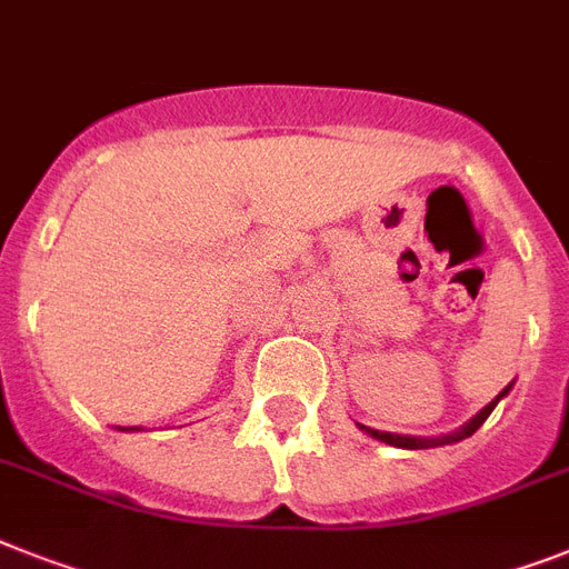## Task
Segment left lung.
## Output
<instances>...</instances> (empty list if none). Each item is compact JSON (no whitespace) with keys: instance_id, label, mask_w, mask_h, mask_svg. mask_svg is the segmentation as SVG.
Returning <instances> with one entry per match:
<instances>
[{"instance_id":"1","label":"left lung","mask_w":569,"mask_h":569,"mask_svg":"<svg viewBox=\"0 0 569 569\" xmlns=\"http://www.w3.org/2000/svg\"><path fill=\"white\" fill-rule=\"evenodd\" d=\"M506 392H509V387L503 389V392H500V396L495 398V401L488 403V407H482L480 412H477V416H473L471 421H468V425L462 427V430H457V433H450V436H442V439H412V436H398V433H380V430H372V427H363L366 433L372 436V439H378V442H387V445H396V448H410V450H419V448H436V445H448V442H459V439H465V436H471V433H477V427L482 425V421L488 419V416H491V410H495L497 407V401H500V398L506 396Z\"/></svg>"}]
</instances>
